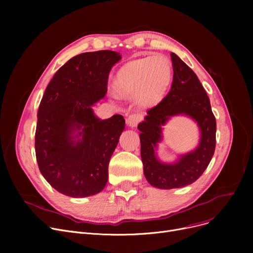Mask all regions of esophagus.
<instances>
[{
    "mask_svg": "<svg viewBox=\"0 0 253 253\" xmlns=\"http://www.w3.org/2000/svg\"><path fill=\"white\" fill-rule=\"evenodd\" d=\"M141 120V116L139 114H131L127 120H126V123L129 127L133 128V127H136L137 124L140 122Z\"/></svg>",
    "mask_w": 253,
    "mask_h": 253,
    "instance_id": "1",
    "label": "esophagus"
}]
</instances>
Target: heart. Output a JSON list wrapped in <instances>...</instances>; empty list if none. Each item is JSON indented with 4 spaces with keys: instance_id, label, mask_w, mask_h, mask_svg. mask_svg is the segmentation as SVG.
I'll return each mask as SVG.
<instances>
[{
    "instance_id": "b5f03b06",
    "label": "heart",
    "mask_w": 253,
    "mask_h": 253,
    "mask_svg": "<svg viewBox=\"0 0 253 253\" xmlns=\"http://www.w3.org/2000/svg\"><path fill=\"white\" fill-rule=\"evenodd\" d=\"M173 69L163 55H154L132 60L118 71L114 88L119 95L134 94L141 106H153L160 102L171 84Z\"/></svg>"
}]
</instances>
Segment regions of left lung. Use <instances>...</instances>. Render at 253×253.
<instances>
[{"mask_svg":"<svg viewBox=\"0 0 253 253\" xmlns=\"http://www.w3.org/2000/svg\"><path fill=\"white\" fill-rule=\"evenodd\" d=\"M173 81L167 96L147 112L138 124L141 132L140 156L143 173L155 188L170 190L183 188L202 175L215 151L216 121L209 97L197 75L175 53H171ZM190 116L201 130L198 147L181 155L174 164H164L157 159L156 147L163 139L162 127L174 115Z\"/></svg>","mask_w":253,"mask_h":253,"instance_id":"left-lung-1","label":"left lung"}]
</instances>
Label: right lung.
<instances>
[{
	"instance_id": "right-lung-1",
	"label": "right lung",
	"mask_w": 253,
	"mask_h": 253,
	"mask_svg": "<svg viewBox=\"0 0 253 253\" xmlns=\"http://www.w3.org/2000/svg\"><path fill=\"white\" fill-rule=\"evenodd\" d=\"M119 52H86L71 58L48 84L38 110L35 148L40 171L57 192L84 198L101 192L125 119L101 120L92 106L108 91Z\"/></svg>"
}]
</instances>
